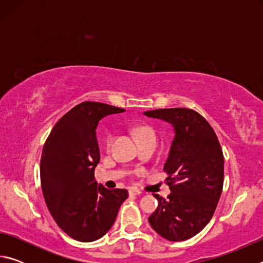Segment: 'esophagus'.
Wrapping results in <instances>:
<instances>
[{"label":"esophagus","instance_id":"34e87169","mask_svg":"<svg viewBox=\"0 0 263 263\" xmlns=\"http://www.w3.org/2000/svg\"><path fill=\"white\" fill-rule=\"evenodd\" d=\"M128 194H130V196H138L140 195V190L139 189H136V188H130V190H128Z\"/></svg>","mask_w":263,"mask_h":263}]
</instances>
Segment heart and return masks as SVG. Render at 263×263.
Here are the masks:
<instances>
[{"label":"heart","mask_w":263,"mask_h":263,"mask_svg":"<svg viewBox=\"0 0 263 263\" xmlns=\"http://www.w3.org/2000/svg\"><path fill=\"white\" fill-rule=\"evenodd\" d=\"M135 133L138 139H139L140 144H142V142H147V141L157 142V132H155V130L152 126L149 125L138 126L135 128ZM115 139H116L115 132H109L108 135L105 136L104 147L106 151H111V148H112Z\"/></svg>","instance_id":"obj_1"}]
</instances>
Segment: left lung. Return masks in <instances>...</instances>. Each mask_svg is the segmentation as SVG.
Listing matches in <instances>:
<instances>
[{
  "mask_svg": "<svg viewBox=\"0 0 263 263\" xmlns=\"http://www.w3.org/2000/svg\"><path fill=\"white\" fill-rule=\"evenodd\" d=\"M172 124L174 139L163 171L172 193L153 194L158 208L148 217L153 230L169 241H183L201 232L215 213L224 183V155L210 124L193 109L144 112Z\"/></svg>",
  "mask_w": 263,
  "mask_h": 263,
  "instance_id": "1",
  "label": "left lung"
}]
</instances>
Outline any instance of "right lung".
<instances>
[{"mask_svg": "<svg viewBox=\"0 0 263 263\" xmlns=\"http://www.w3.org/2000/svg\"><path fill=\"white\" fill-rule=\"evenodd\" d=\"M124 109L82 102L57 122L44 145L41 182L48 211L58 226L78 241L103 237L114 225L126 189L97 185L94 172L100 162L97 124L104 116Z\"/></svg>", "mask_w": 263, "mask_h": 263, "instance_id": "obj_1", "label": "right lung"}]
</instances>
